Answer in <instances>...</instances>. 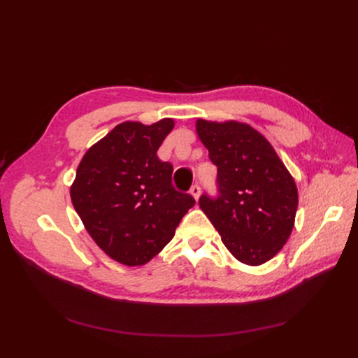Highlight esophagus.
Masks as SVG:
<instances>
[{
	"label": "esophagus",
	"instance_id": "obj_1",
	"mask_svg": "<svg viewBox=\"0 0 358 358\" xmlns=\"http://www.w3.org/2000/svg\"><path fill=\"white\" fill-rule=\"evenodd\" d=\"M189 194H191L194 199L199 200V197H200V187L199 185H192L191 189H189Z\"/></svg>",
	"mask_w": 358,
	"mask_h": 358
}]
</instances>
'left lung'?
Returning <instances> with one entry per match:
<instances>
[{
    "instance_id": "8db88e82",
    "label": "left lung",
    "mask_w": 358,
    "mask_h": 358,
    "mask_svg": "<svg viewBox=\"0 0 358 358\" xmlns=\"http://www.w3.org/2000/svg\"><path fill=\"white\" fill-rule=\"evenodd\" d=\"M196 131L218 167L220 196H201V210L236 259L264 264L282 249L294 227V179L268 140L249 124L197 119Z\"/></svg>"
}]
</instances>
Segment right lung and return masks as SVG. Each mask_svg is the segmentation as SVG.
Masks as SVG:
<instances>
[{
  "mask_svg": "<svg viewBox=\"0 0 358 358\" xmlns=\"http://www.w3.org/2000/svg\"><path fill=\"white\" fill-rule=\"evenodd\" d=\"M175 121H125L94 143L76 170L70 197L86 231L115 262L142 266L175 236L196 204L171 185L173 166L157 150Z\"/></svg>",
  "mask_w": 358,
  "mask_h": 358,
  "instance_id": "1",
  "label": "right lung"
}]
</instances>
